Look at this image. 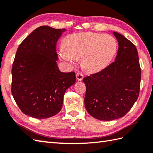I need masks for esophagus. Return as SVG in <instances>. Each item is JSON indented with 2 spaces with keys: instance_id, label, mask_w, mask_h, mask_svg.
<instances>
[{
  "instance_id": "esophagus-1",
  "label": "esophagus",
  "mask_w": 153,
  "mask_h": 153,
  "mask_svg": "<svg viewBox=\"0 0 153 153\" xmlns=\"http://www.w3.org/2000/svg\"><path fill=\"white\" fill-rule=\"evenodd\" d=\"M83 76L84 75L82 72H78L76 74V79L78 81H82L83 78Z\"/></svg>"
}]
</instances>
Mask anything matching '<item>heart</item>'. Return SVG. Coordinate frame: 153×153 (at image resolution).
<instances>
[{
  "instance_id": "1",
  "label": "heart",
  "mask_w": 153,
  "mask_h": 153,
  "mask_svg": "<svg viewBox=\"0 0 153 153\" xmlns=\"http://www.w3.org/2000/svg\"><path fill=\"white\" fill-rule=\"evenodd\" d=\"M117 43L111 35L93 32L69 35L64 40V48L59 51L62 60L73 62L82 59L84 69L90 72L105 68L114 56Z\"/></svg>"
}]
</instances>
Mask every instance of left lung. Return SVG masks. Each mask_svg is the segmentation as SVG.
I'll list each match as a JSON object with an SVG mask.
<instances>
[{
    "instance_id": "left-lung-1",
    "label": "left lung",
    "mask_w": 153,
    "mask_h": 153,
    "mask_svg": "<svg viewBox=\"0 0 153 153\" xmlns=\"http://www.w3.org/2000/svg\"><path fill=\"white\" fill-rule=\"evenodd\" d=\"M118 42L115 61L99 72L84 77L85 106L93 118L110 121L124 116L137 100L141 67L135 45L114 31Z\"/></svg>"
}]
</instances>
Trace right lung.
<instances>
[{
    "mask_svg": "<svg viewBox=\"0 0 153 153\" xmlns=\"http://www.w3.org/2000/svg\"><path fill=\"white\" fill-rule=\"evenodd\" d=\"M65 31L41 26L18 48L12 68L11 91L25 114L39 119L56 115L66 91L76 83L74 71L61 72L56 65V42Z\"/></svg>",
    "mask_w": 153,
    "mask_h": 153,
    "instance_id": "right-lung-1",
    "label": "right lung"
}]
</instances>
